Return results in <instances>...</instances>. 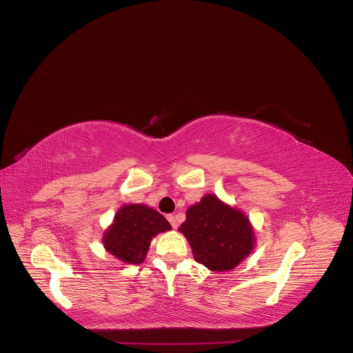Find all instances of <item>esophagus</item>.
Returning a JSON list of instances; mask_svg holds the SVG:
<instances>
[{
    "label": "esophagus",
    "instance_id": "1",
    "mask_svg": "<svg viewBox=\"0 0 353 353\" xmlns=\"http://www.w3.org/2000/svg\"><path fill=\"white\" fill-rule=\"evenodd\" d=\"M166 217H168V221H169V223H171V225H172V228H174V229H176V228H178V222H176V219H175V216H174V214H168Z\"/></svg>",
    "mask_w": 353,
    "mask_h": 353
}]
</instances>
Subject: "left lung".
<instances>
[{
  "mask_svg": "<svg viewBox=\"0 0 353 353\" xmlns=\"http://www.w3.org/2000/svg\"><path fill=\"white\" fill-rule=\"evenodd\" d=\"M185 216L179 230L190 242L196 261L212 272L235 269L254 250L250 219L213 194H205Z\"/></svg>",
  "mask_w": 353,
  "mask_h": 353,
  "instance_id": "1",
  "label": "left lung"
}]
</instances>
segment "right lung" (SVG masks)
Masks as SVG:
<instances>
[{"instance_id": "add662e5", "label": "right lung", "mask_w": 353, "mask_h": 353, "mask_svg": "<svg viewBox=\"0 0 353 353\" xmlns=\"http://www.w3.org/2000/svg\"><path fill=\"white\" fill-rule=\"evenodd\" d=\"M169 229L171 225L166 219L149 205L125 204L105 230L102 242L105 250L119 261L140 264L148 255L152 238Z\"/></svg>"}]
</instances>
